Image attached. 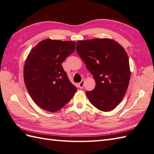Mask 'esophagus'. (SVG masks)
<instances>
[{
    "label": "esophagus",
    "instance_id": "obj_1",
    "mask_svg": "<svg viewBox=\"0 0 154 154\" xmlns=\"http://www.w3.org/2000/svg\"><path fill=\"white\" fill-rule=\"evenodd\" d=\"M84 85V80H82L78 84V86H79L80 88H83Z\"/></svg>",
    "mask_w": 154,
    "mask_h": 154
}]
</instances>
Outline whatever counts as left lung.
<instances>
[{"instance_id": "left-lung-1", "label": "left lung", "mask_w": 154, "mask_h": 154, "mask_svg": "<svg viewBox=\"0 0 154 154\" xmlns=\"http://www.w3.org/2000/svg\"><path fill=\"white\" fill-rule=\"evenodd\" d=\"M76 51L96 84L86 93L90 103L102 111L114 109L123 99L131 78L125 49L113 39L95 38L78 41Z\"/></svg>"}]
</instances>
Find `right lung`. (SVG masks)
Segmentation results:
<instances>
[{
  "mask_svg": "<svg viewBox=\"0 0 154 154\" xmlns=\"http://www.w3.org/2000/svg\"><path fill=\"white\" fill-rule=\"evenodd\" d=\"M75 45L73 41L46 39L27 57L23 67L26 86L34 102L44 110H59L77 91L61 65L74 52Z\"/></svg>",
  "mask_w": 154,
  "mask_h": 154,
  "instance_id": "1",
  "label": "right lung"
}]
</instances>
